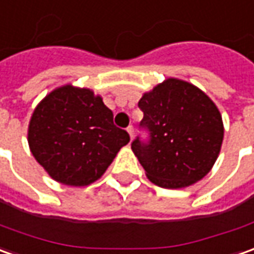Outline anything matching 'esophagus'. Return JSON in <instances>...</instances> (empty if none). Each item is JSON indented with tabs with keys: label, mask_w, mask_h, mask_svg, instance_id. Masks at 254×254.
Wrapping results in <instances>:
<instances>
[{
	"label": "esophagus",
	"mask_w": 254,
	"mask_h": 254,
	"mask_svg": "<svg viewBox=\"0 0 254 254\" xmlns=\"http://www.w3.org/2000/svg\"><path fill=\"white\" fill-rule=\"evenodd\" d=\"M127 132H128L130 138L132 139V137H134V127H132V126H128V127H127Z\"/></svg>",
	"instance_id": "1"
}]
</instances>
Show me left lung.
Listing matches in <instances>:
<instances>
[{"mask_svg":"<svg viewBox=\"0 0 254 254\" xmlns=\"http://www.w3.org/2000/svg\"><path fill=\"white\" fill-rule=\"evenodd\" d=\"M141 126L151 134L131 149L147 178L163 189H183L212 169L224 139V123L217 105L193 83L168 78L145 92L138 102Z\"/></svg>","mask_w":254,"mask_h":254,"instance_id":"1","label":"left lung"}]
</instances>
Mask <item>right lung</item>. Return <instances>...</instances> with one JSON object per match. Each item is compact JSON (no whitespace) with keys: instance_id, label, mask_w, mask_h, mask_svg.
<instances>
[{"instance_id":"right-lung-1","label":"right lung","mask_w":254,"mask_h":254,"mask_svg":"<svg viewBox=\"0 0 254 254\" xmlns=\"http://www.w3.org/2000/svg\"><path fill=\"white\" fill-rule=\"evenodd\" d=\"M130 135L113 124V113L92 89L71 83L46 95L28 127L30 152L61 185L88 186L103 176Z\"/></svg>"}]
</instances>
